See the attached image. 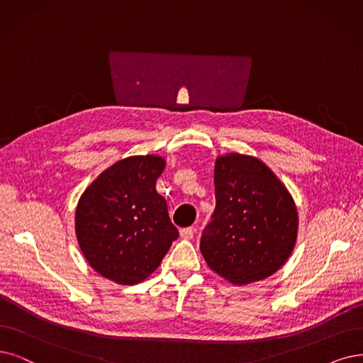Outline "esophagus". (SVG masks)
Segmentation results:
<instances>
[{"instance_id":"obj_1","label":"esophagus","mask_w":363,"mask_h":363,"mask_svg":"<svg viewBox=\"0 0 363 363\" xmlns=\"http://www.w3.org/2000/svg\"><path fill=\"white\" fill-rule=\"evenodd\" d=\"M193 236H194V229H193V227H184V229H181V238L191 239Z\"/></svg>"}]
</instances>
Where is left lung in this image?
Here are the masks:
<instances>
[{"label": "left lung", "mask_w": 363, "mask_h": 363, "mask_svg": "<svg viewBox=\"0 0 363 363\" xmlns=\"http://www.w3.org/2000/svg\"><path fill=\"white\" fill-rule=\"evenodd\" d=\"M216 209L200 238L208 266L233 284L277 272L296 242L298 212L260 160L229 154L216 163Z\"/></svg>", "instance_id": "left-lung-1"}]
</instances>
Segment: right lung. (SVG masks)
<instances>
[{
  "instance_id": "1",
  "label": "right lung",
  "mask_w": 363,
  "mask_h": 363,
  "mask_svg": "<svg viewBox=\"0 0 363 363\" xmlns=\"http://www.w3.org/2000/svg\"><path fill=\"white\" fill-rule=\"evenodd\" d=\"M164 169L157 155H134L106 169L80 197L76 236L88 263L118 284L150 277L179 232L155 190Z\"/></svg>"
}]
</instances>
